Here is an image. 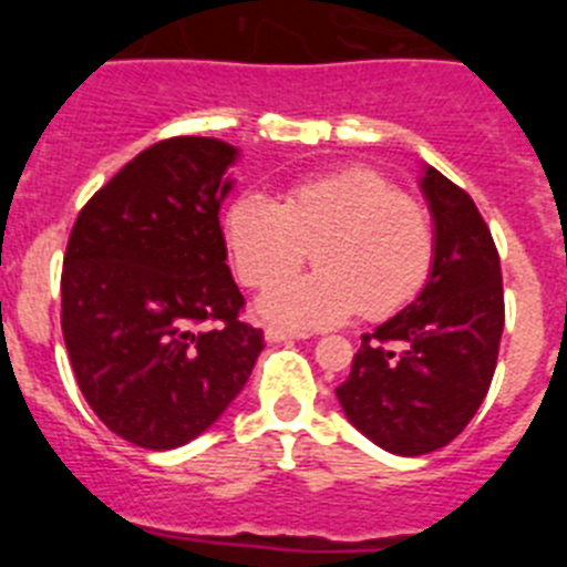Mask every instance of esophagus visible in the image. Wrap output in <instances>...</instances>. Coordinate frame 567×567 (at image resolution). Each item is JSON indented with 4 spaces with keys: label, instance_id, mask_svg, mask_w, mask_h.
Here are the masks:
<instances>
[{
    "label": "esophagus",
    "instance_id": "34e87169",
    "mask_svg": "<svg viewBox=\"0 0 567 567\" xmlns=\"http://www.w3.org/2000/svg\"><path fill=\"white\" fill-rule=\"evenodd\" d=\"M264 338L269 340V343H287V340H303L309 338L307 332H289V329H280V327H269L267 332H264Z\"/></svg>",
    "mask_w": 567,
    "mask_h": 567
}]
</instances>
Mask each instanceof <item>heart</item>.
<instances>
[{"label": "heart", "mask_w": 567, "mask_h": 567, "mask_svg": "<svg viewBox=\"0 0 567 567\" xmlns=\"http://www.w3.org/2000/svg\"><path fill=\"white\" fill-rule=\"evenodd\" d=\"M224 233L249 289L278 287L312 252L318 272L260 303L267 318L292 327H332L358 309L365 320L392 318L423 292L434 267L429 213L369 167L289 184L280 204L238 195Z\"/></svg>", "instance_id": "b5f03b06"}]
</instances>
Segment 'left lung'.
Listing matches in <instances>:
<instances>
[{
  "label": "left lung",
  "instance_id": "obj_1",
  "mask_svg": "<svg viewBox=\"0 0 567 567\" xmlns=\"http://www.w3.org/2000/svg\"><path fill=\"white\" fill-rule=\"evenodd\" d=\"M434 267L414 303L363 334L338 400L358 432L403 457L452 443L488 394L505 327L503 272L477 204L425 169Z\"/></svg>",
  "mask_w": 567,
  "mask_h": 567
}]
</instances>
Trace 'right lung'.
Listing matches in <instances>:
<instances>
[{"label": "right lung", "instance_id": "obj_1", "mask_svg": "<svg viewBox=\"0 0 567 567\" xmlns=\"http://www.w3.org/2000/svg\"><path fill=\"white\" fill-rule=\"evenodd\" d=\"M233 158L218 138H164L124 164L70 229V365L110 432L153 452L207 432L264 349L224 264L218 207Z\"/></svg>", "mask_w": 567, "mask_h": 567}]
</instances>
